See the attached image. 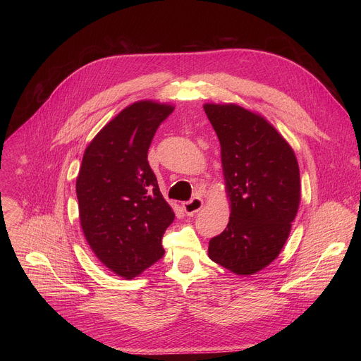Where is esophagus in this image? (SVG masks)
Masks as SVG:
<instances>
[{
	"instance_id": "obj_1",
	"label": "esophagus",
	"mask_w": 361,
	"mask_h": 361,
	"mask_svg": "<svg viewBox=\"0 0 361 361\" xmlns=\"http://www.w3.org/2000/svg\"><path fill=\"white\" fill-rule=\"evenodd\" d=\"M202 209V200L200 197H192L190 201L183 202V210L188 216H194Z\"/></svg>"
}]
</instances>
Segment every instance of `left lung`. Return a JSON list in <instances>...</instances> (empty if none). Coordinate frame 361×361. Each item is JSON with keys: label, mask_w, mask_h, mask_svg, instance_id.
<instances>
[{"label": "left lung", "mask_w": 361, "mask_h": 361, "mask_svg": "<svg viewBox=\"0 0 361 361\" xmlns=\"http://www.w3.org/2000/svg\"><path fill=\"white\" fill-rule=\"evenodd\" d=\"M221 145L230 221L210 240L209 257L238 276L277 259L300 204L295 154L262 116L237 104H204Z\"/></svg>", "instance_id": "left-lung-1"}]
</instances>
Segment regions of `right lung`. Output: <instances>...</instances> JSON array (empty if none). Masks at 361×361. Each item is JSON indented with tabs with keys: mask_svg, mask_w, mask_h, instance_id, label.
<instances>
[{
	"mask_svg": "<svg viewBox=\"0 0 361 361\" xmlns=\"http://www.w3.org/2000/svg\"><path fill=\"white\" fill-rule=\"evenodd\" d=\"M173 110L148 99L126 107L88 144L77 177L85 240L102 264L127 280L164 255L161 238L176 217L147 160Z\"/></svg>",
	"mask_w": 361,
	"mask_h": 361,
	"instance_id": "1",
	"label": "right lung"
}]
</instances>
